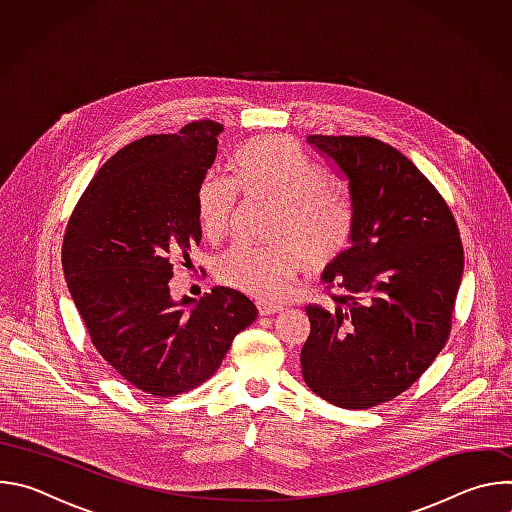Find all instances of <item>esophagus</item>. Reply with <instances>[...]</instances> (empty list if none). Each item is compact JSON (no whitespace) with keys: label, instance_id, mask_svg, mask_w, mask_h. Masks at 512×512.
<instances>
[{"label":"esophagus","instance_id":"1","mask_svg":"<svg viewBox=\"0 0 512 512\" xmlns=\"http://www.w3.org/2000/svg\"><path fill=\"white\" fill-rule=\"evenodd\" d=\"M259 308V314L261 316H271V314H279L283 308L281 306H275V304H269V302H259L257 304Z\"/></svg>","mask_w":512,"mask_h":512}]
</instances>
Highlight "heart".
<instances>
[{"instance_id": "1", "label": "heart", "mask_w": 512, "mask_h": 512, "mask_svg": "<svg viewBox=\"0 0 512 512\" xmlns=\"http://www.w3.org/2000/svg\"><path fill=\"white\" fill-rule=\"evenodd\" d=\"M239 176L210 174L198 190V216L206 237L231 231L239 192L249 200L275 206L269 245H235L216 263L223 283L261 300L279 302L308 261L336 259L352 231L348 194L324 182V174L283 135H265L245 143L237 154Z\"/></svg>"}]
</instances>
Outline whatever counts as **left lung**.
<instances>
[{
	"mask_svg": "<svg viewBox=\"0 0 512 512\" xmlns=\"http://www.w3.org/2000/svg\"><path fill=\"white\" fill-rule=\"evenodd\" d=\"M346 182L348 247L324 269L334 306H308L306 385L332 405L369 409L411 387L448 340L464 273L454 216L415 164L375 137L308 135Z\"/></svg>",
	"mask_w": 512,
	"mask_h": 512,
	"instance_id": "left-lung-1",
	"label": "left lung"
}]
</instances>
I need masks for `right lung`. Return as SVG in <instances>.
Here are the masks:
<instances>
[{"mask_svg":"<svg viewBox=\"0 0 512 512\" xmlns=\"http://www.w3.org/2000/svg\"><path fill=\"white\" fill-rule=\"evenodd\" d=\"M223 125L141 137L95 174L72 212L62 269L99 354L135 389L172 397L221 367L233 338L257 318L231 287L200 300L170 294L174 261L202 239L198 190Z\"/></svg>","mask_w":512,"mask_h":512,"instance_id":"obj_1","label":"right lung"}]
</instances>
